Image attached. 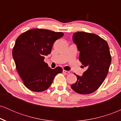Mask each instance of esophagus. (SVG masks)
I'll return each mask as SVG.
<instances>
[{
	"instance_id": "1",
	"label": "esophagus",
	"mask_w": 121,
	"mask_h": 121,
	"mask_svg": "<svg viewBox=\"0 0 121 121\" xmlns=\"http://www.w3.org/2000/svg\"><path fill=\"white\" fill-rule=\"evenodd\" d=\"M63 73H65V74H69V73H70V72L69 71H67V70H63Z\"/></svg>"
}]
</instances>
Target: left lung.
Returning a JSON list of instances; mask_svg holds the SVG:
<instances>
[{
  "label": "left lung",
  "instance_id": "1",
  "mask_svg": "<svg viewBox=\"0 0 121 121\" xmlns=\"http://www.w3.org/2000/svg\"><path fill=\"white\" fill-rule=\"evenodd\" d=\"M73 41L80 51L79 60L86 70L83 75H76L77 82L71 87L76 93H93L102 84L108 75L112 61L108 43L97 35L85 32H75Z\"/></svg>",
  "mask_w": 121,
  "mask_h": 121
}]
</instances>
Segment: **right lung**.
I'll use <instances>...</instances> for the list:
<instances>
[{"instance_id": "1", "label": "right lung", "mask_w": 121, "mask_h": 121, "mask_svg": "<svg viewBox=\"0 0 121 121\" xmlns=\"http://www.w3.org/2000/svg\"><path fill=\"white\" fill-rule=\"evenodd\" d=\"M64 36L44 29H32L20 35L12 49L16 70L24 85L32 91L40 92L49 87L62 69H51L44 61V56L51 53L53 44Z\"/></svg>"}]
</instances>
